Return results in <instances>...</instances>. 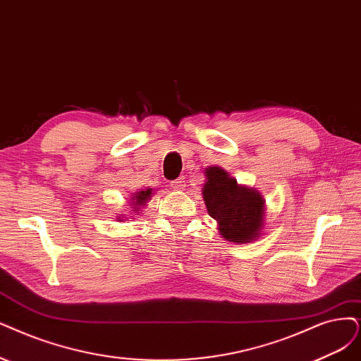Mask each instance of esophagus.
<instances>
[{
  "instance_id": "34e87169",
  "label": "esophagus",
  "mask_w": 361,
  "mask_h": 361,
  "mask_svg": "<svg viewBox=\"0 0 361 361\" xmlns=\"http://www.w3.org/2000/svg\"><path fill=\"white\" fill-rule=\"evenodd\" d=\"M171 188L176 189V190L184 189V188H185V180H184V177H180V178H177V180H173V181L171 183Z\"/></svg>"
}]
</instances>
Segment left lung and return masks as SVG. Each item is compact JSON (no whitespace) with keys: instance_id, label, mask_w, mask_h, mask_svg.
<instances>
[{"instance_id":"8db88e82","label":"left lung","mask_w":361,"mask_h":361,"mask_svg":"<svg viewBox=\"0 0 361 361\" xmlns=\"http://www.w3.org/2000/svg\"><path fill=\"white\" fill-rule=\"evenodd\" d=\"M208 181L202 195L209 216L217 220L220 233L233 243L255 241L259 235L264 201L255 190L238 185L228 172L214 166L205 171Z\"/></svg>"}]
</instances>
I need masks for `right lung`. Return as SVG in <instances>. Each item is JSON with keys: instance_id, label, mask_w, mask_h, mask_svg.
Returning a JSON list of instances; mask_svg holds the SVG:
<instances>
[{"instance_id": "obj_1", "label": "right lung", "mask_w": 361, "mask_h": 361, "mask_svg": "<svg viewBox=\"0 0 361 361\" xmlns=\"http://www.w3.org/2000/svg\"><path fill=\"white\" fill-rule=\"evenodd\" d=\"M150 195H152V189H149V190H141L140 193H137L135 195V197H132V205H133V211H138V205H142L147 199L150 197Z\"/></svg>"}]
</instances>
